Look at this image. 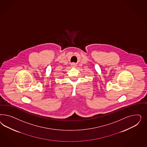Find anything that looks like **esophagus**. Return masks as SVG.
<instances>
[{
    "label": "esophagus",
    "instance_id": "1",
    "mask_svg": "<svg viewBox=\"0 0 147 147\" xmlns=\"http://www.w3.org/2000/svg\"><path fill=\"white\" fill-rule=\"evenodd\" d=\"M71 66L72 67H76V63H74V62H73V63H71Z\"/></svg>",
    "mask_w": 147,
    "mask_h": 147
}]
</instances>
